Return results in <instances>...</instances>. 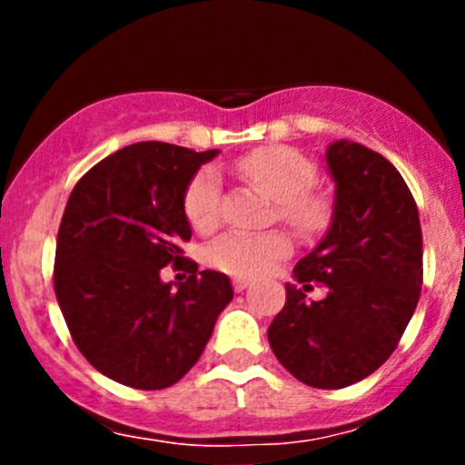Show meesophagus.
<instances>
[{
	"label": "esophagus",
	"mask_w": 465,
	"mask_h": 465,
	"mask_svg": "<svg viewBox=\"0 0 465 465\" xmlns=\"http://www.w3.org/2000/svg\"><path fill=\"white\" fill-rule=\"evenodd\" d=\"M250 283H252L250 279H241V276H238V279H233V290H236V292H242Z\"/></svg>",
	"instance_id": "34e87169"
}]
</instances>
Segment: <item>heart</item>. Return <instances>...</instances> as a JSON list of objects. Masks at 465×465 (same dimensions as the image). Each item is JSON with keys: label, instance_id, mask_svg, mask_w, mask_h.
Wrapping results in <instances>:
<instances>
[{"label": "heart", "instance_id": "heart-1", "mask_svg": "<svg viewBox=\"0 0 465 465\" xmlns=\"http://www.w3.org/2000/svg\"><path fill=\"white\" fill-rule=\"evenodd\" d=\"M236 171L265 191L276 203V215L299 233L322 232L328 206L311 193L317 182V166L308 154L290 145H262L236 162ZM223 184L213 168H203L189 182L184 193L186 220L195 232H209L220 220ZM292 254V241L283 232L245 233L227 232L206 250L211 267L241 279H254L274 270L279 261Z\"/></svg>", "mask_w": 465, "mask_h": 465}]
</instances>
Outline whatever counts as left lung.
Listing matches in <instances>:
<instances>
[{
	"label": "left lung",
	"instance_id": "1",
	"mask_svg": "<svg viewBox=\"0 0 465 465\" xmlns=\"http://www.w3.org/2000/svg\"><path fill=\"white\" fill-rule=\"evenodd\" d=\"M335 213L323 241L294 267L285 306L267 328L276 360L308 387L341 389L396 351L423 285V233L414 195L380 153L328 145ZM322 287L327 297L311 302Z\"/></svg>",
	"mask_w": 465,
	"mask_h": 465
}]
</instances>
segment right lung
Wrapping results in <instances>:
<instances>
[{
    "label": "right lung",
    "mask_w": 465,
    "mask_h": 465,
    "mask_svg": "<svg viewBox=\"0 0 465 465\" xmlns=\"http://www.w3.org/2000/svg\"><path fill=\"white\" fill-rule=\"evenodd\" d=\"M218 150L139 142L74 186L55 241L54 290L74 344L96 371L143 391L166 389L203 355L232 283L184 259L189 182ZM190 272L173 291L162 266Z\"/></svg>",
    "instance_id": "1"
}]
</instances>
